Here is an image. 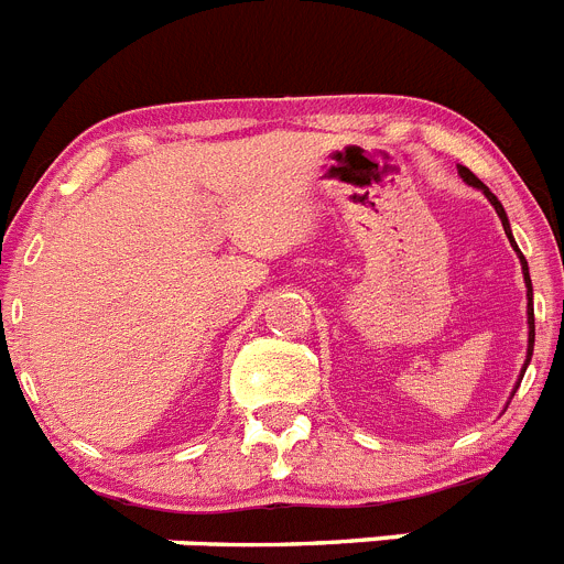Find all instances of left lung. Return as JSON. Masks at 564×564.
I'll use <instances>...</instances> for the list:
<instances>
[{
    "label": "left lung",
    "mask_w": 564,
    "mask_h": 564,
    "mask_svg": "<svg viewBox=\"0 0 564 564\" xmlns=\"http://www.w3.org/2000/svg\"><path fill=\"white\" fill-rule=\"evenodd\" d=\"M457 172H460V177L468 183V186L482 188V194H486L488 200H491V206H495L497 217L502 220V228H506L508 239H511V246H514V237H511V228H508V217H506V208H502V203L497 200L495 194L488 192V186L480 181V177H475V172H468L466 166H460ZM517 253H520V248H517ZM520 262H522V273H525V285H528V327H531V333H528V361H531V352H534V293H531V276H528V262H525V257H522V253H520ZM525 367H528V364H525ZM522 372H525V370H522Z\"/></svg>",
    "instance_id": "obj_1"
}]
</instances>
